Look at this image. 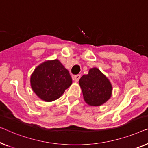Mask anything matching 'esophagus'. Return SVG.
Segmentation results:
<instances>
[{"label":"esophagus","mask_w":148,"mask_h":148,"mask_svg":"<svg viewBox=\"0 0 148 148\" xmlns=\"http://www.w3.org/2000/svg\"><path fill=\"white\" fill-rule=\"evenodd\" d=\"M80 75H79V74H77V75H76V76H74V80L76 81V82H78L79 81V80H80Z\"/></svg>","instance_id":"esophagus-1"}]
</instances>
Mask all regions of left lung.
<instances>
[{"mask_svg": "<svg viewBox=\"0 0 148 148\" xmlns=\"http://www.w3.org/2000/svg\"><path fill=\"white\" fill-rule=\"evenodd\" d=\"M84 99L88 105L98 106L106 102L112 96V86L107 77L98 68L89 70L79 80Z\"/></svg>", "mask_w": 148, "mask_h": 148, "instance_id": "1", "label": "left lung"}]
</instances>
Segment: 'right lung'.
<instances>
[{
  "label": "right lung",
  "mask_w": 148,
  "mask_h": 148,
  "mask_svg": "<svg viewBox=\"0 0 148 148\" xmlns=\"http://www.w3.org/2000/svg\"><path fill=\"white\" fill-rule=\"evenodd\" d=\"M72 83L68 70L57 59L40 64L30 77L32 90L45 102H52L60 98Z\"/></svg>",
  "instance_id": "right-lung-1"
}]
</instances>
